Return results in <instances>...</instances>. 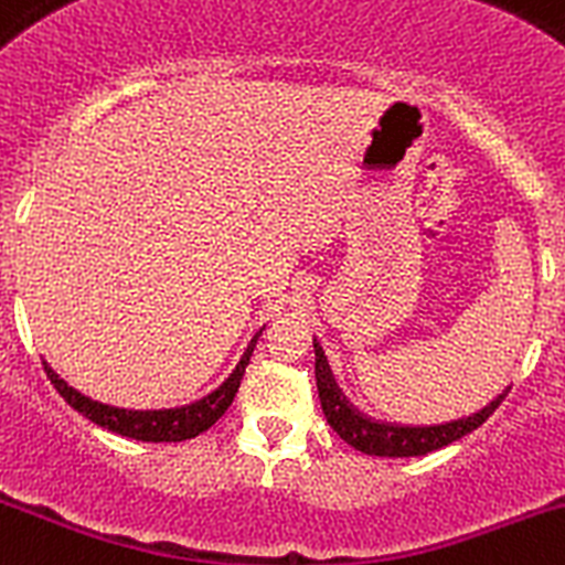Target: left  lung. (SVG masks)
<instances>
[{"instance_id": "obj_1", "label": "left lung", "mask_w": 565, "mask_h": 565, "mask_svg": "<svg viewBox=\"0 0 565 565\" xmlns=\"http://www.w3.org/2000/svg\"><path fill=\"white\" fill-rule=\"evenodd\" d=\"M315 377H317V392H320L322 414H326L328 425L339 434V439L348 441L355 450L366 452V456H381V458H411V456H425L439 447L452 445L461 436L472 434L480 428L497 405L505 399L508 388H502L489 405H483L475 414L461 416V419L441 422V425H399V422H383L375 416L364 414L355 408L344 392L339 388L337 377H333L331 364L326 359V350L315 339Z\"/></svg>"}]
</instances>
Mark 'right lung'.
Returning <instances> with one entry per match:
<instances>
[{
	"mask_svg": "<svg viewBox=\"0 0 565 565\" xmlns=\"http://www.w3.org/2000/svg\"><path fill=\"white\" fill-rule=\"evenodd\" d=\"M262 331H265V326L250 337L248 348H245V353L239 355L237 366L228 372V377L221 383V386L212 388L210 394H204V397L195 399V403L177 405V408L135 411V408H118V405L98 403V399L85 397V394L76 392L74 386H68V383H65L63 377L46 364V361H43V370H46L49 381L54 383L60 397H63L71 408L79 411L82 416L96 422L98 428H107L113 430V434L126 436V439H137V441H184V439H195L199 434L210 430L212 425L226 414L234 394H237L239 381H243L245 375V366H248L250 353H254Z\"/></svg>",
	"mask_w": 565,
	"mask_h": 565,
	"instance_id": "add662e5",
	"label": "right lung"
}]
</instances>
